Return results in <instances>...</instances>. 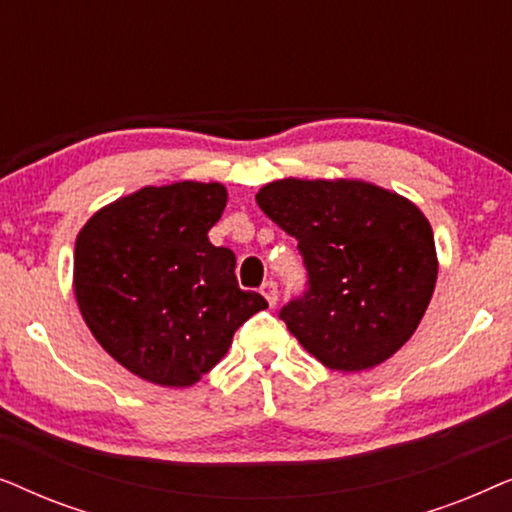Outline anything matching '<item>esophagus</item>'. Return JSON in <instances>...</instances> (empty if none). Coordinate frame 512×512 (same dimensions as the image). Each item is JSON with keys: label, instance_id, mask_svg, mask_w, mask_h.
<instances>
[{"label": "esophagus", "instance_id": "1", "mask_svg": "<svg viewBox=\"0 0 512 512\" xmlns=\"http://www.w3.org/2000/svg\"><path fill=\"white\" fill-rule=\"evenodd\" d=\"M261 293H263V298L268 300V305H270V307H275V305H277V296H279V291H277V284H275V282H265V284L261 286Z\"/></svg>", "mask_w": 512, "mask_h": 512}]
</instances>
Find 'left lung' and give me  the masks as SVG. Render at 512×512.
<instances>
[{
	"label": "left lung",
	"mask_w": 512,
	"mask_h": 512,
	"mask_svg": "<svg viewBox=\"0 0 512 512\" xmlns=\"http://www.w3.org/2000/svg\"><path fill=\"white\" fill-rule=\"evenodd\" d=\"M258 207L298 240L307 291L279 319L326 368L356 373L417 331L438 277L431 223L398 193L359 179H279Z\"/></svg>",
	"instance_id": "left-lung-1"
}]
</instances>
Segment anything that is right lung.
<instances>
[{"label":"right lung","mask_w":512,"mask_h":512,"mask_svg":"<svg viewBox=\"0 0 512 512\" xmlns=\"http://www.w3.org/2000/svg\"><path fill=\"white\" fill-rule=\"evenodd\" d=\"M221 184L146 186L100 209L76 237L74 293L90 333L114 359L160 387H191L237 328L268 307L242 291L235 254L209 242Z\"/></svg>","instance_id":"1"}]
</instances>
